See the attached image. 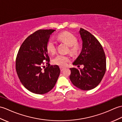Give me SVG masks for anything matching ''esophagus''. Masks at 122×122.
I'll list each match as a JSON object with an SVG mask.
<instances>
[{
  "label": "esophagus",
  "instance_id": "obj_1",
  "mask_svg": "<svg viewBox=\"0 0 122 122\" xmlns=\"http://www.w3.org/2000/svg\"><path fill=\"white\" fill-rule=\"evenodd\" d=\"M60 70H61V71H63L64 70V68L63 67H60Z\"/></svg>",
  "mask_w": 122,
  "mask_h": 122
}]
</instances>
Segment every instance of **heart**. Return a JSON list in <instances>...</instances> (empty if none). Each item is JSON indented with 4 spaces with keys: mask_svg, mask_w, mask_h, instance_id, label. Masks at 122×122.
I'll use <instances>...</instances> for the list:
<instances>
[{
    "mask_svg": "<svg viewBox=\"0 0 122 122\" xmlns=\"http://www.w3.org/2000/svg\"><path fill=\"white\" fill-rule=\"evenodd\" d=\"M57 39L59 41L64 42L70 46V52L72 54H76L81 49L80 45L78 44L77 39L76 37L69 32H64L59 34ZM47 50L51 54H54L56 52V45L55 41L52 38L49 39L47 43ZM70 61V59L67 56L60 54L56 56L53 59V64L60 66L65 67L67 66Z\"/></svg>",
    "mask_w": 122,
    "mask_h": 122,
    "instance_id": "obj_1",
    "label": "heart"
}]
</instances>
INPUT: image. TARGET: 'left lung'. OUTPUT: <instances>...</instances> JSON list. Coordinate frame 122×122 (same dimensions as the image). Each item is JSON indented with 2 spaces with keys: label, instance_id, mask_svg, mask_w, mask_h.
Returning <instances> with one entry per match:
<instances>
[{
  "label": "left lung",
  "instance_id": "obj_1",
  "mask_svg": "<svg viewBox=\"0 0 122 122\" xmlns=\"http://www.w3.org/2000/svg\"><path fill=\"white\" fill-rule=\"evenodd\" d=\"M79 33L82 49L73 64L84 65V68H70V78L76 87L89 90L97 87L103 78L106 71V58L102 47L94 36L81 28Z\"/></svg>",
  "mask_w": 122,
  "mask_h": 122
}]
</instances>
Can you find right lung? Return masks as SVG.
I'll return each mask as SVG.
<instances>
[{"instance_id": "add662e5", "label": "right lung", "mask_w": 122, "mask_h": 122, "mask_svg": "<svg viewBox=\"0 0 122 122\" xmlns=\"http://www.w3.org/2000/svg\"><path fill=\"white\" fill-rule=\"evenodd\" d=\"M55 30H39L23 42L16 59V71L26 88L36 94H44L54 87L60 75L57 65L42 69L44 60L50 61L47 43Z\"/></svg>"}]
</instances>
